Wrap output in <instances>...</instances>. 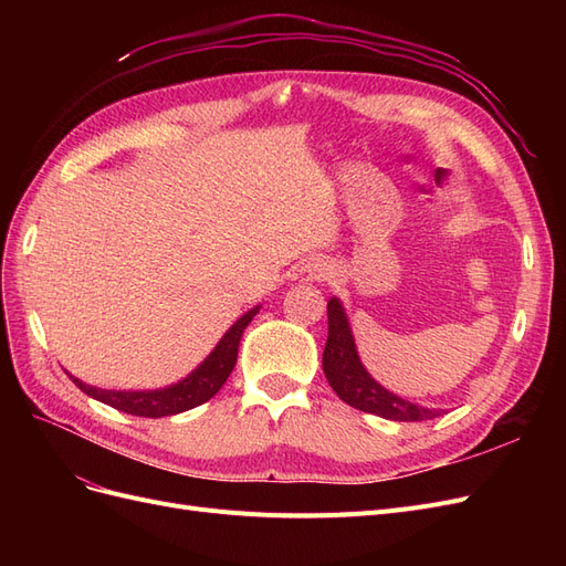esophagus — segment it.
<instances>
[{
    "instance_id": "obj_1",
    "label": "esophagus",
    "mask_w": 566,
    "mask_h": 566,
    "mask_svg": "<svg viewBox=\"0 0 566 566\" xmlns=\"http://www.w3.org/2000/svg\"><path fill=\"white\" fill-rule=\"evenodd\" d=\"M328 276H331V264L323 260H312V262H304L302 266H297L293 279L297 283H316V281H325Z\"/></svg>"
}]
</instances>
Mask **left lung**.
<instances>
[{"label":"left lung","instance_id":"8db88e82","mask_svg":"<svg viewBox=\"0 0 566 566\" xmlns=\"http://www.w3.org/2000/svg\"><path fill=\"white\" fill-rule=\"evenodd\" d=\"M323 373L337 397L364 410V413L399 422L432 420L441 416L439 408H424L420 403L401 399L399 394L385 389L373 378L361 364V358H358L349 316L339 297L328 300V342H325L323 349Z\"/></svg>","mask_w":566,"mask_h":566}]
</instances>
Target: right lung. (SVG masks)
Here are the masks:
<instances>
[{
	"label": "right lung",
	"instance_id": "right-lung-1",
	"mask_svg": "<svg viewBox=\"0 0 566 566\" xmlns=\"http://www.w3.org/2000/svg\"><path fill=\"white\" fill-rule=\"evenodd\" d=\"M260 312V304L252 306L250 312H245L241 318H238L231 328L224 333L217 342V347L208 354V358L196 370L186 375L184 380L160 387V389H101L94 385L82 382L75 375H71V380L87 394V397L113 406L123 413L129 416H139V418H165V416H177L184 413V410H191L205 401H210L214 394L221 389V385L227 382L231 375L235 358H238V345H241L243 331L250 325V321Z\"/></svg>",
	"mask_w": 566,
	"mask_h": 566
}]
</instances>
